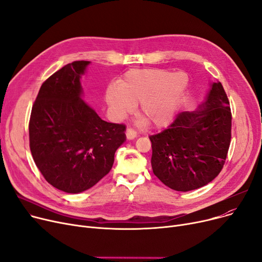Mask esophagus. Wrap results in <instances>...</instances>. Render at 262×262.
Wrapping results in <instances>:
<instances>
[{"label": "esophagus", "instance_id": "esophagus-1", "mask_svg": "<svg viewBox=\"0 0 262 262\" xmlns=\"http://www.w3.org/2000/svg\"><path fill=\"white\" fill-rule=\"evenodd\" d=\"M126 137H127V139H129V140L135 139L136 137H137V133H136V130H135V129H133L132 127H128V128L126 129Z\"/></svg>", "mask_w": 262, "mask_h": 262}]
</instances>
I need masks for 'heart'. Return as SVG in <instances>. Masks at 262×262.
I'll list each match as a JSON object with an SVG mask.
<instances>
[{"label":"heart","mask_w":262,"mask_h":262,"mask_svg":"<svg viewBox=\"0 0 262 262\" xmlns=\"http://www.w3.org/2000/svg\"><path fill=\"white\" fill-rule=\"evenodd\" d=\"M188 76L184 72L164 69L133 70L119 81L118 89L110 87L106 99L117 117L133 113L140 104V115L154 127L168 125L188 87Z\"/></svg>","instance_id":"b5f03b06"}]
</instances>
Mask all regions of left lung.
I'll use <instances>...</instances> for the list:
<instances>
[{
  "instance_id": "left-lung-1",
  "label": "left lung",
  "mask_w": 262,
  "mask_h": 262,
  "mask_svg": "<svg viewBox=\"0 0 262 262\" xmlns=\"http://www.w3.org/2000/svg\"><path fill=\"white\" fill-rule=\"evenodd\" d=\"M199 112L175 116L168 128L149 136L152 169L176 191L209 184L223 169L231 139V112L221 82H213Z\"/></svg>"
}]
</instances>
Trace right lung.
Segmentation results:
<instances>
[{"instance_id":"1","label":"right lung","mask_w":262,"mask_h":262,"mask_svg":"<svg viewBox=\"0 0 262 262\" xmlns=\"http://www.w3.org/2000/svg\"><path fill=\"white\" fill-rule=\"evenodd\" d=\"M87 60L68 63L41 85L29 133L32 156L45 180L67 193L93 187L112 170L125 125L102 120L80 99Z\"/></svg>"}]
</instances>
